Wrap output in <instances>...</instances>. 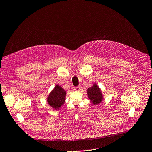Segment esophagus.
I'll return each mask as SVG.
<instances>
[{"instance_id": "34e87169", "label": "esophagus", "mask_w": 152, "mask_h": 152, "mask_svg": "<svg viewBox=\"0 0 152 152\" xmlns=\"http://www.w3.org/2000/svg\"><path fill=\"white\" fill-rule=\"evenodd\" d=\"M81 88H82V87H80V86H79V87H75V90L79 91H80V90H81Z\"/></svg>"}]
</instances>
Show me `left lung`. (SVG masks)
<instances>
[{
	"mask_svg": "<svg viewBox=\"0 0 152 152\" xmlns=\"http://www.w3.org/2000/svg\"><path fill=\"white\" fill-rule=\"evenodd\" d=\"M88 98L93 105H98L102 102L104 99V95L99 86L94 83L93 86L87 90Z\"/></svg>",
	"mask_w": 152,
	"mask_h": 152,
	"instance_id": "obj_1",
	"label": "left lung"
}]
</instances>
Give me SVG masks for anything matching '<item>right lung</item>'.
Segmentation results:
<instances>
[{"mask_svg": "<svg viewBox=\"0 0 152 152\" xmlns=\"http://www.w3.org/2000/svg\"><path fill=\"white\" fill-rule=\"evenodd\" d=\"M66 91L61 86L56 85L48 95V104L54 110H59L63 106L65 101Z\"/></svg>", "mask_w": 152, "mask_h": 152, "instance_id": "right-lung-1", "label": "right lung"}]
</instances>
